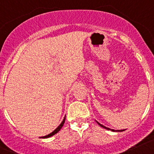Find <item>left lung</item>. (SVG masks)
Masks as SVG:
<instances>
[{"instance_id":"1","label":"left lung","mask_w":154,"mask_h":154,"mask_svg":"<svg viewBox=\"0 0 154 154\" xmlns=\"http://www.w3.org/2000/svg\"><path fill=\"white\" fill-rule=\"evenodd\" d=\"M96 123H98V124L99 125V126H102V127H103V128H105V129H106V130H112V131H113V132H121V131H123V130H111V129H109V128H108V127H106V126H103V125H102V124H100V123H99V122H97V121H96Z\"/></svg>"}]
</instances>
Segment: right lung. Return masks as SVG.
<instances>
[{
    "label": "right lung",
    "mask_w": 154,
    "mask_h": 154,
    "mask_svg": "<svg viewBox=\"0 0 154 154\" xmlns=\"http://www.w3.org/2000/svg\"><path fill=\"white\" fill-rule=\"evenodd\" d=\"M65 118H64V119H63V120H62V123H61V124L59 125V126H58V127H57L56 129H55V130H54V131H53V132H51V133H49V134H48V135H47V136H45V137H41V138H48V137H52L53 135H55V134H56L57 133H58V131H59V130H60L61 129H62V126H63L64 123H65Z\"/></svg>",
    "instance_id": "obj_1"
}]
</instances>
